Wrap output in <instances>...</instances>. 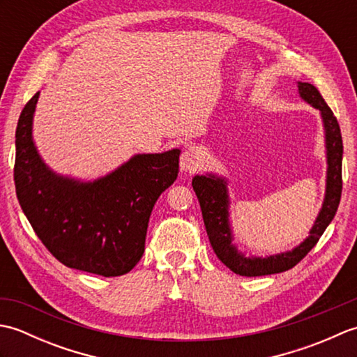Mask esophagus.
I'll use <instances>...</instances> for the list:
<instances>
[{
	"label": "esophagus",
	"instance_id": "1",
	"mask_svg": "<svg viewBox=\"0 0 357 357\" xmlns=\"http://www.w3.org/2000/svg\"><path fill=\"white\" fill-rule=\"evenodd\" d=\"M201 164V158L198 155V151L195 150H185L183 151V155H181L179 159V165H181V170L187 172V173H192L196 172Z\"/></svg>",
	"mask_w": 357,
	"mask_h": 357
}]
</instances>
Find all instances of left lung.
I'll return each mask as SVG.
<instances>
[{"label": "left lung", "instance_id": "1", "mask_svg": "<svg viewBox=\"0 0 357 357\" xmlns=\"http://www.w3.org/2000/svg\"><path fill=\"white\" fill-rule=\"evenodd\" d=\"M299 93L304 100L312 104L313 107L321 110L325 127V141H327V193H325L324 206L319 216L313 225L310 236L296 247L291 252L275 255L270 257H245L238 253L236 247L231 245V231L229 225V196H227L225 181L216 178L213 174L208 176H195L193 190L198 196L204 225H206L207 236L210 244L213 247L216 256L227 267L239 276H265L275 275V273L287 271L293 268L308 255L325 229L335 218L340 193H342V135H340L339 123L335 113L325 102L322 95L313 84L308 82H299Z\"/></svg>", "mask_w": 357, "mask_h": 357}]
</instances>
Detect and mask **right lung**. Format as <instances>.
<instances>
[{"label":"right lung","mask_w":357,"mask_h":357,"mask_svg":"<svg viewBox=\"0 0 357 357\" xmlns=\"http://www.w3.org/2000/svg\"><path fill=\"white\" fill-rule=\"evenodd\" d=\"M38 96L24 105L15 133L20 206L36 236L66 267L105 278L126 275L142 257L155 202L178 176L179 150L136 155L93 183L58 176L32 139Z\"/></svg>","instance_id":"1"}]
</instances>
